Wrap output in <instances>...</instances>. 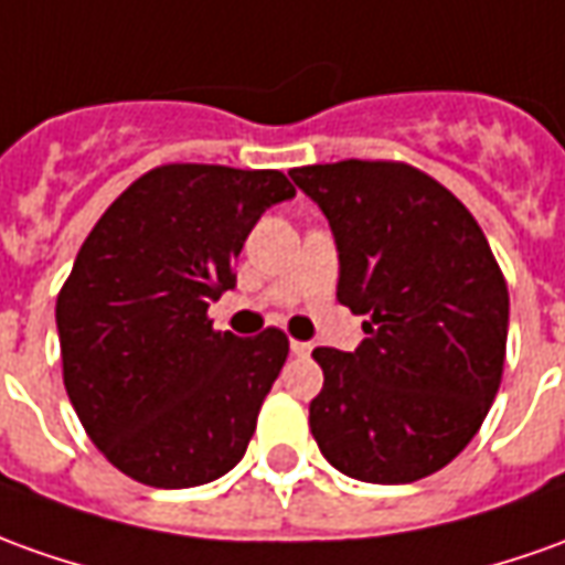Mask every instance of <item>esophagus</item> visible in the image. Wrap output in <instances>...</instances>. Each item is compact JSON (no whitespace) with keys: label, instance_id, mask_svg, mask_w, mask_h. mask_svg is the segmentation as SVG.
Returning a JSON list of instances; mask_svg holds the SVG:
<instances>
[{"label":"esophagus","instance_id":"34e87169","mask_svg":"<svg viewBox=\"0 0 565 565\" xmlns=\"http://www.w3.org/2000/svg\"><path fill=\"white\" fill-rule=\"evenodd\" d=\"M289 348H291V353H295V356H307V353L313 350V344H310V341H291Z\"/></svg>","mask_w":565,"mask_h":565}]
</instances>
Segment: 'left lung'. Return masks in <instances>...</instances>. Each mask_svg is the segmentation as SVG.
Instances as JSON below:
<instances>
[{"label":"left lung","mask_w":565,"mask_h":565,"mask_svg":"<svg viewBox=\"0 0 565 565\" xmlns=\"http://www.w3.org/2000/svg\"><path fill=\"white\" fill-rule=\"evenodd\" d=\"M338 248V301L369 317L353 353L317 348L310 430L353 480L415 483L480 430L504 369L508 286L480 224L403 162L291 169Z\"/></svg>","instance_id":"8db88e82"}]
</instances>
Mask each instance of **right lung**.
<instances>
[{"instance_id":"obj_1","label":"right lung","mask_w":565,"mask_h":565,"mask_svg":"<svg viewBox=\"0 0 565 565\" xmlns=\"http://www.w3.org/2000/svg\"><path fill=\"white\" fill-rule=\"evenodd\" d=\"M295 196L282 171L162 166L100 215L57 295L64 387L113 468L190 489L239 465L289 338L215 332L233 260L258 217Z\"/></svg>"}]
</instances>
